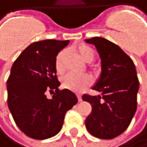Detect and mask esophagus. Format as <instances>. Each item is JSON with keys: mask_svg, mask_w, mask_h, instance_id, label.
Masks as SVG:
<instances>
[{"mask_svg": "<svg viewBox=\"0 0 147 147\" xmlns=\"http://www.w3.org/2000/svg\"><path fill=\"white\" fill-rule=\"evenodd\" d=\"M77 96H78V102H79L83 101V99H82V96H81L80 95H77Z\"/></svg>", "mask_w": 147, "mask_h": 147, "instance_id": "34e87169", "label": "esophagus"}]
</instances>
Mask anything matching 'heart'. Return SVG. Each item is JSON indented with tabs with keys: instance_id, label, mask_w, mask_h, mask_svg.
I'll return each instance as SVG.
<instances>
[{
	"instance_id": "obj_1",
	"label": "heart",
	"mask_w": 147,
	"mask_h": 147,
	"mask_svg": "<svg viewBox=\"0 0 147 147\" xmlns=\"http://www.w3.org/2000/svg\"><path fill=\"white\" fill-rule=\"evenodd\" d=\"M74 49L85 62H91L95 57V51L92 47L88 45L82 44L75 46ZM67 56V51L63 50L57 55L55 58V69L57 74H63L66 70L65 59ZM92 83V78L88 74H75V73H69L65 75L62 79V86L67 90L74 92H83Z\"/></svg>"
}]
</instances>
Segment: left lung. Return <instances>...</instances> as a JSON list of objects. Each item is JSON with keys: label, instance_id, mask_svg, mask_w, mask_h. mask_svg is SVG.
I'll list each match as a JSON object with an SVG mask.
<instances>
[{"label": "left lung", "instance_id": "obj_1", "mask_svg": "<svg viewBox=\"0 0 147 147\" xmlns=\"http://www.w3.org/2000/svg\"><path fill=\"white\" fill-rule=\"evenodd\" d=\"M85 41L95 45L102 67L100 78L92 87L102 96H83V100L92 106L85 126L93 136L111 140L128 127L137 109L140 83L135 65L121 47L104 38Z\"/></svg>", "mask_w": 147, "mask_h": 147}]
</instances>
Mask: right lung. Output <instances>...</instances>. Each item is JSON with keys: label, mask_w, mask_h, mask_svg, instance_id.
<instances>
[{"label": "right lung", "mask_w": 147, "mask_h": 147, "mask_svg": "<svg viewBox=\"0 0 147 147\" xmlns=\"http://www.w3.org/2000/svg\"><path fill=\"white\" fill-rule=\"evenodd\" d=\"M69 40L45 39L31 44L14 61L7 81V105L18 127L28 137L45 140L61 130L65 114L78 103L64 89L55 69V58ZM55 90L48 99L45 91Z\"/></svg>", "instance_id": "right-lung-1"}]
</instances>
